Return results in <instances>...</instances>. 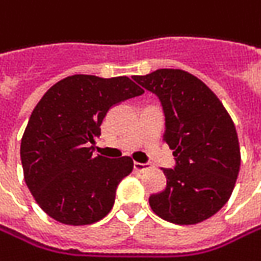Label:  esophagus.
I'll return each mask as SVG.
<instances>
[{"label":"esophagus","instance_id":"1","mask_svg":"<svg viewBox=\"0 0 261 261\" xmlns=\"http://www.w3.org/2000/svg\"><path fill=\"white\" fill-rule=\"evenodd\" d=\"M134 169L138 170V172H145L147 169H150V164L138 163V162H135V163H134Z\"/></svg>","mask_w":261,"mask_h":261}]
</instances>
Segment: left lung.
Masks as SVG:
<instances>
[{"instance_id": "8db88e82", "label": "left lung", "mask_w": 261, "mask_h": 261, "mask_svg": "<svg viewBox=\"0 0 261 261\" xmlns=\"http://www.w3.org/2000/svg\"><path fill=\"white\" fill-rule=\"evenodd\" d=\"M134 81L162 101L163 141L176 160L163 169L167 185L151 195V208L176 225L204 222L228 202L240 173L235 124L215 92L185 70L159 69Z\"/></svg>"}]
</instances>
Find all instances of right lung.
<instances>
[{
    "mask_svg": "<svg viewBox=\"0 0 261 261\" xmlns=\"http://www.w3.org/2000/svg\"><path fill=\"white\" fill-rule=\"evenodd\" d=\"M144 94L127 76L73 74L53 85L33 109L20 144L24 182L49 217L84 226L110 213L117 185L134 169L127 155H94L107 111Z\"/></svg>",
    "mask_w": 261,
    "mask_h": 261,
    "instance_id": "obj_1",
    "label": "right lung"
}]
</instances>
